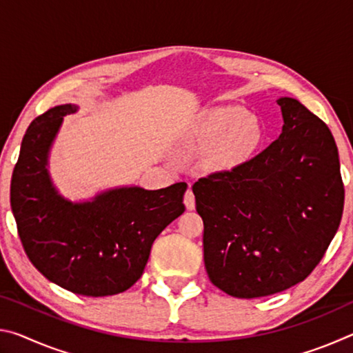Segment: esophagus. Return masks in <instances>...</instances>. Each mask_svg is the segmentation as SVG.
<instances>
[{
    "label": "esophagus",
    "mask_w": 353,
    "mask_h": 353,
    "mask_svg": "<svg viewBox=\"0 0 353 353\" xmlns=\"http://www.w3.org/2000/svg\"><path fill=\"white\" fill-rule=\"evenodd\" d=\"M183 204L188 208V210H193L194 208V194L190 188L187 190V193H185V196H183Z\"/></svg>",
    "instance_id": "obj_1"
}]
</instances>
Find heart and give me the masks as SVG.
Instances as JSON below:
<instances>
[{
	"label": "heart",
	"instance_id": "b5f03b06",
	"mask_svg": "<svg viewBox=\"0 0 353 353\" xmlns=\"http://www.w3.org/2000/svg\"><path fill=\"white\" fill-rule=\"evenodd\" d=\"M263 130L255 117L236 105H219L205 110L191 124L187 143L205 146L202 160L207 170L232 171L255 154Z\"/></svg>",
	"mask_w": 353,
	"mask_h": 353
}]
</instances>
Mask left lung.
Instances as JSON below:
<instances>
[{
	"label": "left lung",
	"instance_id": "8db88e82",
	"mask_svg": "<svg viewBox=\"0 0 353 353\" xmlns=\"http://www.w3.org/2000/svg\"><path fill=\"white\" fill-rule=\"evenodd\" d=\"M277 104L285 124L276 141L238 168L193 185L208 279L240 299L305 280L343 216L344 183L330 129L297 99Z\"/></svg>",
	"mask_w": 353,
	"mask_h": 353
}]
</instances>
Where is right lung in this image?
Segmentation results:
<instances>
[{
  "instance_id": "add662e5",
  "label": "right lung",
  "mask_w": 353,
  "mask_h": 353,
  "mask_svg": "<svg viewBox=\"0 0 353 353\" xmlns=\"http://www.w3.org/2000/svg\"><path fill=\"white\" fill-rule=\"evenodd\" d=\"M76 105L52 107L29 124L10 181V207L23 249L39 272L74 294L103 297L141 277L155 238L185 212L187 183L117 188L73 204L52 187L48 152Z\"/></svg>"
}]
</instances>
